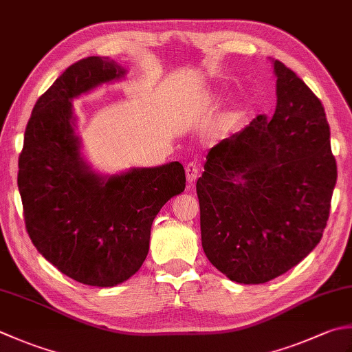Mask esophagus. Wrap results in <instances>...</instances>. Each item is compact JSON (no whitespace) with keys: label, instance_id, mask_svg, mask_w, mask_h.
Here are the masks:
<instances>
[{"label":"esophagus","instance_id":"esophagus-1","mask_svg":"<svg viewBox=\"0 0 352 352\" xmlns=\"http://www.w3.org/2000/svg\"><path fill=\"white\" fill-rule=\"evenodd\" d=\"M198 175H199V168L197 166L195 163H189L188 166H186V178H188V182L190 184L195 183Z\"/></svg>","mask_w":352,"mask_h":352}]
</instances>
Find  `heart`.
Here are the masks:
<instances>
[{
  "mask_svg": "<svg viewBox=\"0 0 352 352\" xmlns=\"http://www.w3.org/2000/svg\"><path fill=\"white\" fill-rule=\"evenodd\" d=\"M217 102H218L217 94H208V96H206V98H203V99L199 100L198 103H195V108H206V107H212V105H215Z\"/></svg>",
  "mask_w": 352,
  "mask_h": 352,
  "instance_id": "obj_1",
  "label": "heart"
}]
</instances>
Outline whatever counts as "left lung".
<instances>
[{
	"instance_id": "left-lung-1",
	"label": "left lung",
	"mask_w": 352,
	"mask_h": 352,
	"mask_svg": "<svg viewBox=\"0 0 352 352\" xmlns=\"http://www.w3.org/2000/svg\"><path fill=\"white\" fill-rule=\"evenodd\" d=\"M276 111L215 144L197 182L206 256L238 284H264L320 243L337 164L322 102L273 59Z\"/></svg>"
}]
</instances>
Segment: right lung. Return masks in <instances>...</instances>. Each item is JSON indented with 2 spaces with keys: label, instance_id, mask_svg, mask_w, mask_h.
Masks as SVG:
<instances>
[{
  "label": "right lung",
  "instance_id": "1",
  "mask_svg": "<svg viewBox=\"0 0 352 352\" xmlns=\"http://www.w3.org/2000/svg\"><path fill=\"white\" fill-rule=\"evenodd\" d=\"M125 74L100 56L68 67L34 105L18 162L32 243L59 272L93 287L119 285L139 272L154 218L186 188L178 162L103 175L82 155L73 99Z\"/></svg>",
  "mask_w": 352,
  "mask_h": 352
}]
</instances>
